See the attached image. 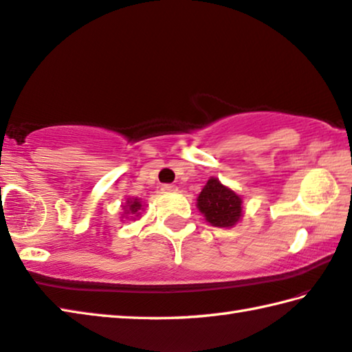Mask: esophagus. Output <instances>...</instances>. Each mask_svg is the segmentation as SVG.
I'll return each instance as SVG.
<instances>
[{
	"label": "esophagus",
	"instance_id": "obj_1",
	"mask_svg": "<svg viewBox=\"0 0 352 352\" xmlns=\"http://www.w3.org/2000/svg\"><path fill=\"white\" fill-rule=\"evenodd\" d=\"M162 190H163V192H175L177 186H175V184L166 183V184H163V186H162Z\"/></svg>",
	"mask_w": 352,
	"mask_h": 352
}]
</instances>
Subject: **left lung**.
<instances>
[{
    "mask_svg": "<svg viewBox=\"0 0 352 352\" xmlns=\"http://www.w3.org/2000/svg\"><path fill=\"white\" fill-rule=\"evenodd\" d=\"M197 206L210 225L217 228L234 226L241 217V198L217 178L208 180L198 195Z\"/></svg>",
    "mask_w": 352,
    "mask_h": 352,
    "instance_id": "1",
    "label": "left lung"
}]
</instances>
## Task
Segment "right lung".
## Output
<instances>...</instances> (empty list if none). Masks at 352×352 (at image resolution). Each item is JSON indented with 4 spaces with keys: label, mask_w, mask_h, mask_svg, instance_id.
I'll return each mask as SVG.
<instances>
[{
    "label": "right lung",
    "mask_w": 352,
    "mask_h": 352,
    "mask_svg": "<svg viewBox=\"0 0 352 352\" xmlns=\"http://www.w3.org/2000/svg\"><path fill=\"white\" fill-rule=\"evenodd\" d=\"M127 206H129V210L132 214H137L140 208H142V203L138 201V198H135V200H133V198L131 200V198H129V200H127Z\"/></svg>",
    "instance_id": "right-lung-1"
}]
</instances>
